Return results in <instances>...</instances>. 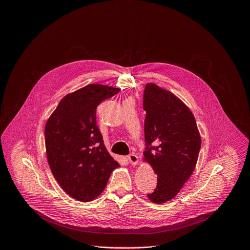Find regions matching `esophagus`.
Wrapping results in <instances>:
<instances>
[{"label":"esophagus","mask_w":250,"mask_h":250,"mask_svg":"<svg viewBox=\"0 0 250 250\" xmlns=\"http://www.w3.org/2000/svg\"><path fill=\"white\" fill-rule=\"evenodd\" d=\"M127 159H128V161H129V163H130L131 165H136L137 162H138V157H137V155H135L134 153L128 154Z\"/></svg>","instance_id":"34e87169"}]
</instances>
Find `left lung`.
<instances>
[{"mask_svg": "<svg viewBox=\"0 0 250 250\" xmlns=\"http://www.w3.org/2000/svg\"><path fill=\"white\" fill-rule=\"evenodd\" d=\"M146 151L157 175L147 194L155 204L173 199L192 175L201 148L196 120L188 106L171 92L147 83L144 93Z\"/></svg>", "mask_w": 250, "mask_h": 250, "instance_id": "1", "label": "left lung"}]
</instances>
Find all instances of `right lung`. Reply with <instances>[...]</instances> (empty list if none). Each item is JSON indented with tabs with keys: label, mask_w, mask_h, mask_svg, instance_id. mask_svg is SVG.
<instances>
[{
	"label": "right lung",
	"mask_w": 250,
	"mask_h": 250,
	"mask_svg": "<svg viewBox=\"0 0 250 250\" xmlns=\"http://www.w3.org/2000/svg\"><path fill=\"white\" fill-rule=\"evenodd\" d=\"M120 89L91 84L65 96L48 119L45 147L51 172L72 198L89 202L104 189L119 163L105 149L96 122L97 106Z\"/></svg>",
	"instance_id": "right-lung-1"
}]
</instances>
